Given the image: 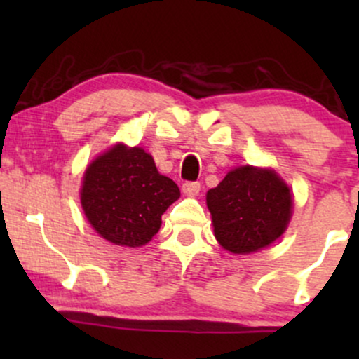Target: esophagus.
Returning <instances> with one entry per match:
<instances>
[{
	"mask_svg": "<svg viewBox=\"0 0 359 359\" xmlns=\"http://www.w3.org/2000/svg\"><path fill=\"white\" fill-rule=\"evenodd\" d=\"M201 191V184L199 182H184L182 184V192L185 196H196Z\"/></svg>",
	"mask_w": 359,
	"mask_h": 359,
	"instance_id": "34e87169",
	"label": "esophagus"
}]
</instances>
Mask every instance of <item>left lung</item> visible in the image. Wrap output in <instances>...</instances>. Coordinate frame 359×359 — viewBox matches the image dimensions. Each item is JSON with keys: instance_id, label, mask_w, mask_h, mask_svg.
<instances>
[{"instance_id": "left-lung-1", "label": "left lung", "mask_w": 359, "mask_h": 359, "mask_svg": "<svg viewBox=\"0 0 359 359\" xmlns=\"http://www.w3.org/2000/svg\"><path fill=\"white\" fill-rule=\"evenodd\" d=\"M214 234L231 253H253L285 231L292 214V194L271 170L240 167L208 192Z\"/></svg>"}]
</instances>
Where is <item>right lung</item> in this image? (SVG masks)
Wrapping results in <instances>:
<instances>
[{
  "mask_svg": "<svg viewBox=\"0 0 359 359\" xmlns=\"http://www.w3.org/2000/svg\"><path fill=\"white\" fill-rule=\"evenodd\" d=\"M180 197L143 148L116 145L90 163L81 203L97 234L114 245L142 246L158 233L162 214Z\"/></svg>",
  "mask_w": 359,
  "mask_h": 359,
  "instance_id": "right-lung-1",
  "label": "right lung"
}]
</instances>
